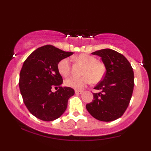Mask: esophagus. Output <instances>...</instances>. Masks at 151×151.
<instances>
[{
    "instance_id": "esophagus-1",
    "label": "esophagus",
    "mask_w": 151,
    "mask_h": 151,
    "mask_svg": "<svg viewBox=\"0 0 151 151\" xmlns=\"http://www.w3.org/2000/svg\"><path fill=\"white\" fill-rule=\"evenodd\" d=\"M82 92V90H75V93H77V94H81Z\"/></svg>"
}]
</instances>
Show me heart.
I'll return each mask as SVG.
<instances>
[{"instance_id":"b5f03b06","label":"heart","mask_w":151,"mask_h":151,"mask_svg":"<svg viewBox=\"0 0 151 151\" xmlns=\"http://www.w3.org/2000/svg\"><path fill=\"white\" fill-rule=\"evenodd\" d=\"M74 61L84 65L83 68L82 77H70L65 80V84L68 87L75 89H81L90 83H97L103 79L105 74V67L101 62H97L96 58L91 55L81 54L74 58ZM58 69L60 74L63 77H67L70 73L71 66L69 59H62L59 62Z\"/></svg>"}]
</instances>
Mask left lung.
Listing matches in <instances>:
<instances>
[{
  "label": "left lung",
  "mask_w": 151,
  "mask_h": 151,
  "mask_svg": "<svg viewBox=\"0 0 151 151\" xmlns=\"http://www.w3.org/2000/svg\"><path fill=\"white\" fill-rule=\"evenodd\" d=\"M92 55L101 58L106 70L104 79L94 87L93 99L86 105L89 113L101 121L120 118L128 108L134 86V74L130 62L115 50L103 49Z\"/></svg>",
  "instance_id": "left-lung-1"
}]
</instances>
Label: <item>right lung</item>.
Returning <instances> with one entry per match:
<instances>
[{
    "label": "right lung",
    "instance_id": "add662e5",
    "mask_svg": "<svg viewBox=\"0 0 151 151\" xmlns=\"http://www.w3.org/2000/svg\"><path fill=\"white\" fill-rule=\"evenodd\" d=\"M72 55V52L47 45L32 52L24 62L19 87L26 107L37 119L54 121L65 111L68 99L74 94V90L61 86L63 80L58 65L62 59ZM52 88L58 90L52 93Z\"/></svg>",
    "mask_w": 151,
    "mask_h": 151
}]
</instances>
